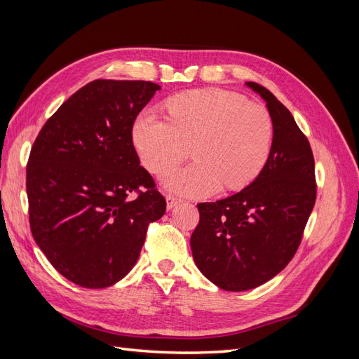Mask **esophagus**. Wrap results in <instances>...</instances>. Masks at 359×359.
<instances>
[{
  "mask_svg": "<svg viewBox=\"0 0 359 359\" xmlns=\"http://www.w3.org/2000/svg\"><path fill=\"white\" fill-rule=\"evenodd\" d=\"M166 201H168V208L169 210L173 208V206H177L181 202V199L177 198L175 194H172V193H166Z\"/></svg>",
  "mask_w": 359,
  "mask_h": 359,
  "instance_id": "34e87169",
  "label": "esophagus"
}]
</instances>
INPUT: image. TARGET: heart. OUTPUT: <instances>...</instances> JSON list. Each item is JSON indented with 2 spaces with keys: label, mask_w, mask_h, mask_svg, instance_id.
<instances>
[{
  "label": "heart",
  "mask_w": 359,
  "mask_h": 359,
  "mask_svg": "<svg viewBox=\"0 0 359 359\" xmlns=\"http://www.w3.org/2000/svg\"><path fill=\"white\" fill-rule=\"evenodd\" d=\"M168 118L140 112L133 142L153 173L165 172L190 153L193 163L170 169L163 184L181 194H211L252 182L269 158L274 121L265 106L223 90H196L168 102Z\"/></svg>",
  "instance_id": "obj_1"
}]
</instances>
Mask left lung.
Wrapping results in <instances>:
<instances>
[{
	"mask_svg": "<svg viewBox=\"0 0 359 359\" xmlns=\"http://www.w3.org/2000/svg\"><path fill=\"white\" fill-rule=\"evenodd\" d=\"M260 94L274 121V142L257 178L232 196L198 203L193 259L215 286L229 292L257 287L276 277L301 244L316 202L314 157L287 107L265 86Z\"/></svg>",
	"mask_w": 359,
	"mask_h": 359,
	"instance_id": "1",
	"label": "left lung"
}]
</instances>
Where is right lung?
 Returning <instances> with one entry per match:
<instances>
[{
	"label": "right lung",
	"mask_w": 359,
	"mask_h": 359,
	"mask_svg": "<svg viewBox=\"0 0 359 359\" xmlns=\"http://www.w3.org/2000/svg\"><path fill=\"white\" fill-rule=\"evenodd\" d=\"M157 90L149 81L95 79L58 107L32 144L31 233L74 285L102 289L126 277L149 223L166 211L132 136L136 116Z\"/></svg>",
	"instance_id": "add662e5"
}]
</instances>
